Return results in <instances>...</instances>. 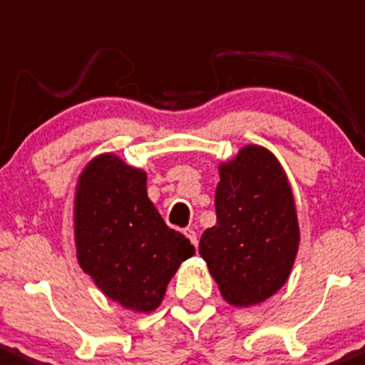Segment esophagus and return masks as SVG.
<instances>
[{"mask_svg": "<svg viewBox=\"0 0 365 365\" xmlns=\"http://www.w3.org/2000/svg\"><path fill=\"white\" fill-rule=\"evenodd\" d=\"M182 234L186 235L187 239H190V242L193 244V246H197V244H198V237H197V232H195L193 228H186V230H184Z\"/></svg>", "mask_w": 365, "mask_h": 365, "instance_id": "esophagus-1", "label": "esophagus"}]
</instances>
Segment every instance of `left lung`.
<instances>
[{
	"instance_id": "8db88e82",
	"label": "left lung",
	"mask_w": 365,
	"mask_h": 365,
	"mask_svg": "<svg viewBox=\"0 0 365 365\" xmlns=\"http://www.w3.org/2000/svg\"><path fill=\"white\" fill-rule=\"evenodd\" d=\"M214 207L198 253L228 304L264 302L288 279L299 247L294 195L276 156L247 145L221 165Z\"/></svg>"
}]
</instances>
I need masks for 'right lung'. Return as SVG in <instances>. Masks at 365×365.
Masks as SVG:
<instances>
[{"mask_svg": "<svg viewBox=\"0 0 365 365\" xmlns=\"http://www.w3.org/2000/svg\"><path fill=\"white\" fill-rule=\"evenodd\" d=\"M75 244L82 270L131 311L160 306L168 281L195 247L167 227L145 190V172L114 155L91 161L75 195Z\"/></svg>", "mask_w": 365, "mask_h": 365, "instance_id": "add662e5", "label": "right lung"}]
</instances>
